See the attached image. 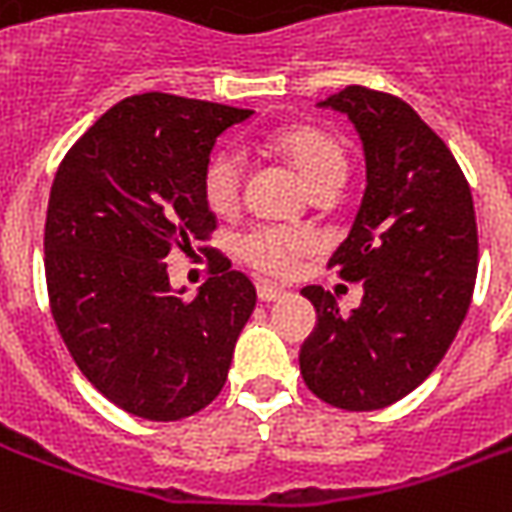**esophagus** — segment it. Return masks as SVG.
I'll list each match as a JSON object with an SVG mask.
<instances>
[{
  "mask_svg": "<svg viewBox=\"0 0 512 512\" xmlns=\"http://www.w3.org/2000/svg\"><path fill=\"white\" fill-rule=\"evenodd\" d=\"M285 296H288V290L282 288V285H274V282H260V285H257V299L263 301V304L285 299Z\"/></svg>",
  "mask_w": 512,
  "mask_h": 512,
  "instance_id": "esophagus-1",
  "label": "esophagus"
}]
</instances>
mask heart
Segmentation results:
<instances>
[{
	"mask_svg": "<svg viewBox=\"0 0 512 512\" xmlns=\"http://www.w3.org/2000/svg\"><path fill=\"white\" fill-rule=\"evenodd\" d=\"M271 145L282 150L299 169L301 178L318 189L329 180H343L348 169L343 145L318 126H288L271 136ZM244 178V156L235 147H219L202 167V197L213 213H230L238 205ZM312 246V238L282 224H255L238 238V257L263 274L285 277L299 257Z\"/></svg>",
	"mask_w": 512,
	"mask_h": 512,
	"instance_id": "1",
	"label": "heart"
}]
</instances>
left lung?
I'll use <instances>...</instances> for the list:
<instances>
[{
	"label": "left lung",
	"mask_w": 512,
	"mask_h": 512,
	"mask_svg": "<svg viewBox=\"0 0 512 512\" xmlns=\"http://www.w3.org/2000/svg\"><path fill=\"white\" fill-rule=\"evenodd\" d=\"M323 106L351 117L365 145V197L329 257L365 296L343 315L321 285L301 290L318 326L299 365L323 403L376 411L436 370L466 318L477 277L472 189L444 139L397 95L348 84Z\"/></svg>",
	"instance_id": "1"
}]
</instances>
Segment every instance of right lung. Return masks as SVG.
<instances>
[{"mask_svg":"<svg viewBox=\"0 0 512 512\" xmlns=\"http://www.w3.org/2000/svg\"><path fill=\"white\" fill-rule=\"evenodd\" d=\"M249 109L167 93L123 98L87 128L54 175L43 230L49 307L82 376L153 422L191 417L222 392L252 279L211 246L197 299L172 293L164 257L208 244L216 216L202 167Z\"/></svg>","mask_w":512,"mask_h":512,"instance_id":"right-lung-1","label":"right lung"}]
</instances>
